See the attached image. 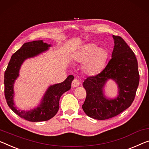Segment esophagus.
Segmentation results:
<instances>
[{
  "label": "esophagus",
  "mask_w": 149,
  "mask_h": 149,
  "mask_svg": "<svg viewBox=\"0 0 149 149\" xmlns=\"http://www.w3.org/2000/svg\"><path fill=\"white\" fill-rule=\"evenodd\" d=\"M80 85V82L77 79H74L72 82V87H77Z\"/></svg>",
  "instance_id": "34e87169"
}]
</instances>
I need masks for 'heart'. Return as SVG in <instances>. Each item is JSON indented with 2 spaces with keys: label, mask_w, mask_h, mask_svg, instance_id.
I'll return each instance as SVG.
<instances>
[{
  "label": "heart",
  "mask_w": 149,
  "mask_h": 149,
  "mask_svg": "<svg viewBox=\"0 0 149 149\" xmlns=\"http://www.w3.org/2000/svg\"><path fill=\"white\" fill-rule=\"evenodd\" d=\"M108 58V52L104 48H98L94 43L84 45L77 52L75 58L84 63L83 70L88 74H95L104 68Z\"/></svg>",
  "instance_id": "1"
}]
</instances>
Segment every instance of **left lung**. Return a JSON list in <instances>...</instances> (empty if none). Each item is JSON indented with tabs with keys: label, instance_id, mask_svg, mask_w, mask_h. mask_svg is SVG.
<instances>
[{
	"label": "left lung",
	"instance_id": "left-lung-1",
	"mask_svg": "<svg viewBox=\"0 0 149 149\" xmlns=\"http://www.w3.org/2000/svg\"><path fill=\"white\" fill-rule=\"evenodd\" d=\"M112 58L106 67L95 76L87 77L82 86L86 97L82 108L86 115L97 120L114 117L129 108L135 97L139 84V73L135 54L120 36H114ZM109 78L119 85V95L107 100L102 88Z\"/></svg>",
	"mask_w": 149,
	"mask_h": 149
}]
</instances>
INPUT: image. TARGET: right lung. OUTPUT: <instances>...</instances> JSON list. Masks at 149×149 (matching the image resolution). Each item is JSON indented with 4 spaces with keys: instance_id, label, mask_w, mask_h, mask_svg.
Segmentation results:
<instances>
[{
    "instance_id": "right-lung-1",
    "label": "right lung",
    "mask_w": 149,
    "mask_h": 149,
    "mask_svg": "<svg viewBox=\"0 0 149 149\" xmlns=\"http://www.w3.org/2000/svg\"><path fill=\"white\" fill-rule=\"evenodd\" d=\"M50 45L43 42L42 40L24 43L11 56L8 67L4 72V96L7 104L14 113L20 118L31 122L46 121L54 116L58 111L61 97L63 93L70 90L71 82L74 79L72 75H69L61 83L50 86L46 92L40 106L35 109L31 111H20L14 107L13 84L19 76V71L22 63L25 59L47 51Z\"/></svg>"
}]
</instances>
